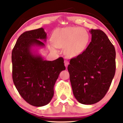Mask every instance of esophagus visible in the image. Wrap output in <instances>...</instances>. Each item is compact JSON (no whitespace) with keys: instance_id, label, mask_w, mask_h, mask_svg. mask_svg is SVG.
Instances as JSON below:
<instances>
[{"instance_id":"esophagus-1","label":"esophagus","mask_w":123,"mask_h":123,"mask_svg":"<svg viewBox=\"0 0 123 123\" xmlns=\"http://www.w3.org/2000/svg\"><path fill=\"white\" fill-rule=\"evenodd\" d=\"M64 63H65V65L66 68H67V67H68V65H69V62L67 60H65V61H64Z\"/></svg>"}]
</instances>
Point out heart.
Returning a JSON list of instances; mask_svg holds the SVG:
<instances>
[{"instance_id": "heart-1", "label": "heart", "mask_w": 123, "mask_h": 123, "mask_svg": "<svg viewBox=\"0 0 123 123\" xmlns=\"http://www.w3.org/2000/svg\"><path fill=\"white\" fill-rule=\"evenodd\" d=\"M53 43L49 44L51 50L55 47H64V53L69 57H74L84 51L88 45L90 35L80 27L69 26L57 29L51 36Z\"/></svg>"}]
</instances>
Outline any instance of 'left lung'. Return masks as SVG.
Listing matches in <instances>:
<instances>
[{
  "mask_svg": "<svg viewBox=\"0 0 123 123\" xmlns=\"http://www.w3.org/2000/svg\"><path fill=\"white\" fill-rule=\"evenodd\" d=\"M90 32L92 37L88 47L68 66L73 95L84 105L94 104L105 97L116 71L114 46L102 31Z\"/></svg>",
  "mask_w": 123,
  "mask_h": 123,
  "instance_id": "1",
  "label": "left lung"
}]
</instances>
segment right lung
I'll list each match as a JSON object with an SVG mask.
<instances>
[{"instance_id": "obj_1", "label": "right lung", "mask_w": 123, "mask_h": 123, "mask_svg": "<svg viewBox=\"0 0 123 123\" xmlns=\"http://www.w3.org/2000/svg\"><path fill=\"white\" fill-rule=\"evenodd\" d=\"M47 34L41 28L26 31L17 40L12 51V77L22 98L34 106L49 104L54 95V86L62 70H65L62 57L49 61L34 54L33 46L43 47Z\"/></svg>"}]
</instances>
